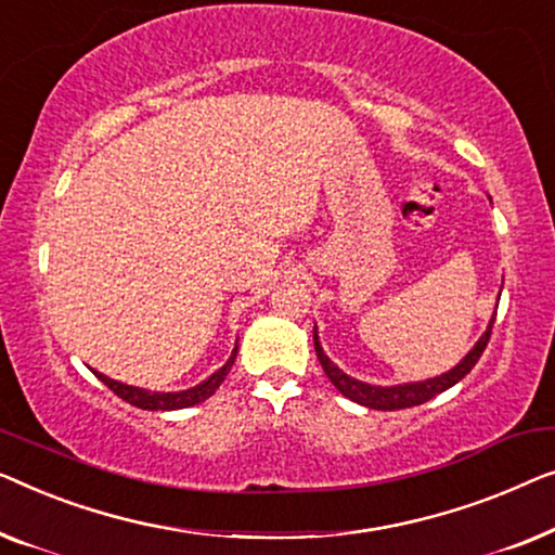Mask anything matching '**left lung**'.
I'll return each instance as SVG.
<instances>
[{
  "label": "left lung",
  "mask_w": 555,
  "mask_h": 555,
  "mask_svg": "<svg viewBox=\"0 0 555 555\" xmlns=\"http://www.w3.org/2000/svg\"><path fill=\"white\" fill-rule=\"evenodd\" d=\"M498 299H501V296H498ZM495 309H498V304H495ZM493 324H495V314L488 322V330L482 332V337L475 341V347L463 359H460V362L452 366V370L437 374V377H430V379L404 382V385H389V387L370 385V382L354 379V377H349L347 372H341L339 366L324 354L322 341H319L317 326H314V349H317L319 362H322V366H324L326 377H330L332 385L337 387L341 395L349 397V400L357 402V404H364V408H370V410H404V408H415V404H423L427 400H433L435 395H440V392H444V389H450L452 385H457V382L463 379L475 364H478L480 354L486 352L490 332H493Z\"/></svg>",
  "instance_id": "left-lung-1"
}]
</instances>
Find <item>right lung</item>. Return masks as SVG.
Here are the masks:
<instances>
[{
    "label": "right lung",
    "instance_id": "1",
    "mask_svg": "<svg viewBox=\"0 0 555 555\" xmlns=\"http://www.w3.org/2000/svg\"><path fill=\"white\" fill-rule=\"evenodd\" d=\"M236 352H238V345L233 347L229 362H225V364L221 366V370H216L214 374H210L208 379L198 382L196 387L181 389V392H151V389L132 387V385H125V382L105 377V374H100V372H95V370H92V372H95V377H98L100 382H105V385L111 387L113 392L120 397V400L135 404V408H140V410H153V412H155V410H183V408H193V404L208 400V397L214 395L218 387H221V382L225 379V374L231 372L233 359H236Z\"/></svg>",
    "mask_w": 555,
    "mask_h": 555
}]
</instances>
